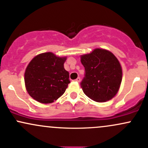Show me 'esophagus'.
<instances>
[{"label": "esophagus", "mask_w": 148, "mask_h": 148, "mask_svg": "<svg viewBox=\"0 0 148 148\" xmlns=\"http://www.w3.org/2000/svg\"><path fill=\"white\" fill-rule=\"evenodd\" d=\"M75 81H76V82H80V81H81V78L80 77H77V79H75Z\"/></svg>", "instance_id": "esophagus-1"}]
</instances>
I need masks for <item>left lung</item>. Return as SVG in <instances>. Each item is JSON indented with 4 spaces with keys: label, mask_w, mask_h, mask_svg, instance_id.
Here are the masks:
<instances>
[{
    "label": "left lung",
    "mask_w": 148,
    "mask_h": 148,
    "mask_svg": "<svg viewBox=\"0 0 148 148\" xmlns=\"http://www.w3.org/2000/svg\"><path fill=\"white\" fill-rule=\"evenodd\" d=\"M81 62L85 68L80 84L84 93L99 103L111 100L117 93L122 79V70L116 57L108 50L97 48L81 57Z\"/></svg>",
    "instance_id": "obj_1"
}]
</instances>
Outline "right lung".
<instances>
[{
	"label": "right lung",
	"mask_w": 148,
	"mask_h": 148,
	"mask_svg": "<svg viewBox=\"0 0 148 148\" xmlns=\"http://www.w3.org/2000/svg\"><path fill=\"white\" fill-rule=\"evenodd\" d=\"M66 58L52 53L36 56L29 62L24 73V82L28 93L41 103H51L65 92L69 74L64 68Z\"/></svg>",
	"instance_id": "add662e5"
}]
</instances>
